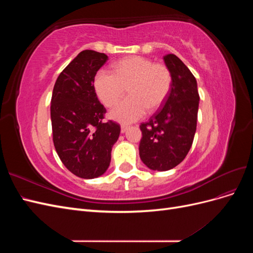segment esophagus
Masks as SVG:
<instances>
[{
	"label": "esophagus",
	"instance_id": "obj_1",
	"mask_svg": "<svg viewBox=\"0 0 253 253\" xmlns=\"http://www.w3.org/2000/svg\"><path fill=\"white\" fill-rule=\"evenodd\" d=\"M127 126H121V127H120V131H121V133L124 134V133H126V131H127Z\"/></svg>",
	"mask_w": 253,
	"mask_h": 253
}]
</instances>
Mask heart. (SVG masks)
<instances>
[{
	"label": "heart",
	"mask_w": 253,
	"mask_h": 253,
	"mask_svg": "<svg viewBox=\"0 0 253 253\" xmlns=\"http://www.w3.org/2000/svg\"><path fill=\"white\" fill-rule=\"evenodd\" d=\"M115 74L108 70L98 71L94 87L100 101L112 106L125 94L128 96L114 106L110 117L120 124H131L143 117L145 111L154 112L163 105L172 84V76L166 65L155 64L140 56L126 57L114 65Z\"/></svg>",
	"instance_id": "obj_1"
}]
</instances>
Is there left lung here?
I'll use <instances>...</instances> for the list:
<instances>
[{
  "mask_svg": "<svg viewBox=\"0 0 253 253\" xmlns=\"http://www.w3.org/2000/svg\"><path fill=\"white\" fill-rule=\"evenodd\" d=\"M172 76L171 88L162 109L140 126L139 156L153 171H168L179 165L192 145L196 132L200 95L189 68L173 53L164 57Z\"/></svg>",
  "mask_w": 253,
  "mask_h": 253,
  "instance_id": "8db88e82",
  "label": "left lung"
}]
</instances>
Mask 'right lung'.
Returning a JSON list of instances; mask_svg holds the SVG:
<instances>
[{"label": "right lung", "mask_w": 253, "mask_h": 253, "mask_svg": "<svg viewBox=\"0 0 253 253\" xmlns=\"http://www.w3.org/2000/svg\"><path fill=\"white\" fill-rule=\"evenodd\" d=\"M109 60L102 52L81 51L55 83L50 102L52 139L61 162L73 174L93 179L109 169L112 148L120 134L95 93L97 72Z\"/></svg>", "instance_id": "1"}]
</instances>
